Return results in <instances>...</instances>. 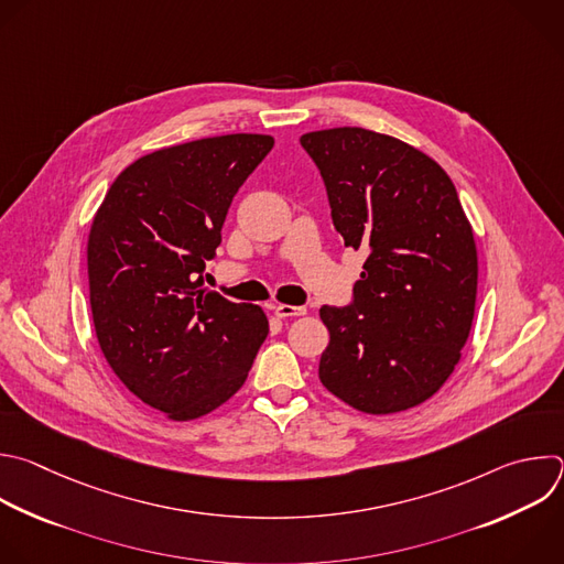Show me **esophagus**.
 <instances>
[{
  "label": "esophagus",
  "mask_w": 564,
  "mask_h": 564,
  "mask_svg": "<svg viewBox=\"0 0 564 564\" xmlns=\"http://www.w3.org/2000/svg\"><path fill=\"white\" fill-rule=\"evenodd\" d=\"M307 310L303 305H285V303H279L274 305V314L279 318H294V316H303Z\"/></svg>",
  "instance_id": "obj_1"
}]
</instances>
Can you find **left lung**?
I'll return each instance as SVG.
<instances>
[{"instance_id":"8db88e82","label":"left lung","mask_w":564,"mask_h":564,"mask_svg":"<svg viewBox=\"0 0 564 564\" xmlns=\"http://www.w3.org/2000/svg\"><path fill=\"white\" fill-rule=\"evenodd\" d=\"M345 248L369 252L354 303L321 307L329 345L318 379L365 414L432 399L471 332L478 252L449 174L414 145L365 128L301 137Z\"/></svg>"}]
</instances>
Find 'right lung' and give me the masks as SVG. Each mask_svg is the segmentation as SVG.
<instances>
[{
    "label": "right lung",
    "mask_w": 564,
    "mask_h": 564,
    "mask_svg": "<svg viewBox=\"0 0 564 564\" xmlns=\"http://www.w3.org/2000/svg\"><path fill=\"white\" fill-rule=\"evenodd\" d=\"M270 134H221L167 145L110 185L88 235L90 310L117 379L172 421L230 401L268 336L259 305L204 288L206 261Z\"/></svg>",
    "instance_id": "obj_1"
}]
</instances>
